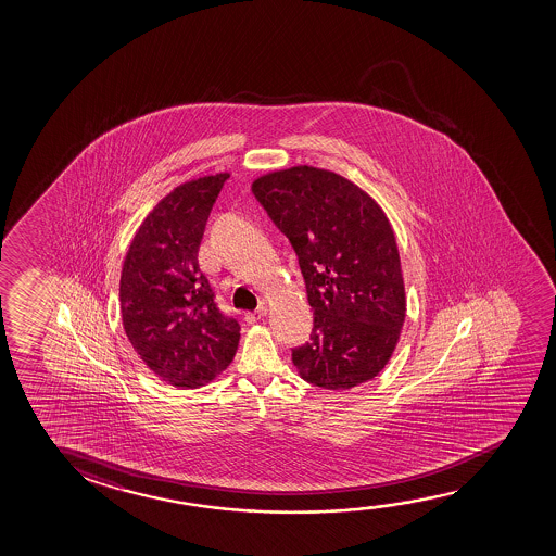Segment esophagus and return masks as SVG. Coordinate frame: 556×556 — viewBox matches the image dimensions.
Listing matches in <instances>:
<instances>
[{"mask_svg":"<svg viewBox=\"0 0 556 556\" xmlns=\"http://www.w3.org/2000/svg\"><path fill=\"white\" fill-rule=\"evenodd\" d=\"M267 307L266 305H260L258 309H254V312L244 313V320L249 323V325H254V323H258L262 317H266Z\"/></svg>","mask_w":556,"mask_h":556,"instance_id":"34e87169","label":"esophagus"}]
</instances>
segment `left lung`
I'll return each mask as SVG.
<instances>
[{
  "mask_svg": "<svg viewBox=\"0 0 556 556\" xmlns=\"http://www.w3.org/2000/svg\"><path fill=\"white\" fill-rule=\"evenodd\" d=\"M252 193L289 237L304 275L313 330L292 350L298 372L323 389L372 380L393 355L406 313L388 216L348 178L307 165L260 176Z\"/></svg>",
  "mask_w": 556,
  "mask_h": 556,
  "instance_id": "left-lung-1",
  "label": "left lung"
}]
</instances>
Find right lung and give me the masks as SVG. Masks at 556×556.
<instances>
[{
  "instance_id": "1",
  "label": "right lung",
  "mask_w": 556,
  "mask_h": 556,
  "mask_svg": "<svg viewBox=\"0 0 556 556\" xmlns=\"http://www.w3.org/2000/svg\"><path fill=\"white\" fill-rule=\"evenodd\" d=\"M228 173L182 184L146 216L123 262L125 334L146 366L175 388H199L228 368L239 323L222 312L198 252Z\"/></svg>"
}]
</instances>
